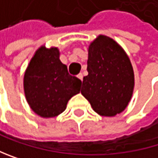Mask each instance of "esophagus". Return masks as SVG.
<instances>
[{"label":"esophagus","mask_w":158,"mask_h":158,"mask_svg":"<svg viewBox=\"0 0 158 158\" xmlns=\"http://www.w3.org/2000/svg\"><path fill=\"white\" fill-rule=\"evenodd\" d=\"M77 77H78L81 81H83V74H82V73H79V74L77 75Z\"/></svg>","instance_id":"esophagus-1"}]
</instances>
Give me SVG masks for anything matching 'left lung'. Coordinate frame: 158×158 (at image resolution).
Returning <instances> with one entry per match:
<instances>
[{"label": "left lung", "instance_id": "1", "mask_svg": "<svg viewBox=\"0 0 158 158\" xmlns=\"http://www.w3.org/2000/svg\"><path fill=\"white\" fill-rule=\"evenodd\" d=\"M88 72L81 93L93 110L106 117L122 113L135 85L133 67L124 50L111 37L100 35L89 46Z\"/></svg>", "mask_w": 158, "mask_h": 158}]
</instances>
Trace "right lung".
I'll return each mask as SVG.
<instances>
[{
  "label": "right lung",
  "instance_id": "obj_1",
  "mask_svg": "<svg viewBox=\"0 0 158 158\" xmlns=\"http://www.w3.org/2000/svg\"><path fill=\"white\" fill-rule=\"evenodd\" d=\"M56 47L38 48L23 78V89L31 109L42 118L56 117L65 111L69 100L80 92L81 80L69 75L59 59Z\"/></svg>",
  "mask_w": 158,
  "mask_h": 158
}]
</instances>
